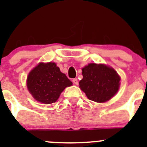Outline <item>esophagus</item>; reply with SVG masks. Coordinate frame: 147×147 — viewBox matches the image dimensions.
I'll use <instances>...</instances> for the list:
<instances>
[{
	"mask_svg": "<svg viewBox=\"0 0 147 147\" xmlns=\"http://www.w3.org/2000/svg\"><path fill=\"white\" fill-rule=\"evenodd\" d=\"M72 81H73V83L74 84H76V85H78V79H77V78H74Z\"/></svg>",
	"mask_w": 147,
	"mask_h": 147,
	"instance_id": "34e87169",
	"label": "esophagus"
}]
</instances>
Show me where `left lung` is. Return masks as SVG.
<instances>
[{"mask_svg":"<svg viewBox=\"0 0 147 147\" xmlns=\"http://www.w3.org/2000/svg\"><path fill=\"white\" fill-rule=\"evenodd\" d=\"M82 75L79 87L91 101L99 103L109 101L119 88V76L106 65L89 63L82 69Z\"/></svg>","mask_w":147,"mask_h":147,"instance_id":"obj_1","label":"left lung"}]
</instances>
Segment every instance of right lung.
<instances>
[{
	"label": "right lung",
	"mask_w": 147,
	"mask_h": 147,
	"mask_svg": "<svg viewBox=\"0 0 147 147\" xmlns=\"http://www.w3.org/2000/svg\"><path fill=\"white\" fill-rule=\"evenodd\" d=\"M71 85V81L51 62L38 65L27 78L28 88L33 98L46 104L56 102L65 88Z\"/></svg>",
	"instance_id": "obj_1"
}]
</instances>
